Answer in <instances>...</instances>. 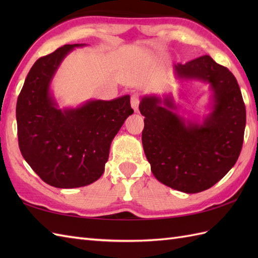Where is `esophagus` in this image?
I'll return each mask as SVG.
<instances>
[{
  "instance_id": "obj_1",
  "label": "esophagus",
  "mask_w": 258,
  "mask_h": 258,
  "mask_svg": "<svg viewBox=\"0 0 258 258\" xmlns=\"http://www.w3.org/2000/svg\"><path fill=\"white\" fill-rule=\"evenodd\" d=\"M140 96L138 94H133L131 97V106L134 109L135 112L139 111V105H140Z\"/></svg>"
}]
</instances>
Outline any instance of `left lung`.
<instances>
[{"instance_id": "8db88e82", "label": "left lung", "mask_w": 258, "mask_h": 258, "mask_svg": "<svg viewBox=\"0 0 258 258\" xmlns=\"http://www.w3.org/2000/svg\"><path fill=\"white\" fill-rule=\"evenodd\" d=\"M174 74L180 82L210 84L211 113L202 123L191 122L174 112L177 105L172 95L142 97V143L157 180L184 193H200L236 163L244 141L245 104L235 76L211 56L175 64Z\"/></svg>"}]
</instances>
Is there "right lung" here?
I'll return each mask as SVG.
<instances>
[{
    "instance_id": "add662e5",
    "label": "right lung",
    "mask_w": 258,
    "mask_h": 258,
    "mask_svg": "<svg viewBox=\"0 0 258 258\" xmlns=\"http://www.w3.org/2000/svg\"><path fill=\"white\" fill-rule=\"evenodd\" d=\"M83 45H64L38 58L16 103L22 155L46 184L57 188L82 187L100 178L113 139L134 112L130 95L58 107L51 92L52 80L64 57Z\"/></svg>"
}]
</instances>
